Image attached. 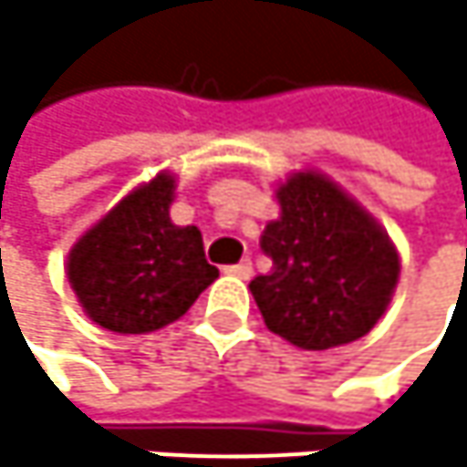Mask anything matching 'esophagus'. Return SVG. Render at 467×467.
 <instances>
[{
	"label": "esophagus",
	"mask_w": 467,
	"mask_h": 467,
	"mask_svg": "<svg viewBox=\"0 0 467 467\" xmlns=\"http://www.w3.org/2000/svg\"><path fill=\"white\" fill-rule=\"evenodd\" d=\"M223 272H226V275H232V277L249 280V277H252V263H249V260H241V263H235V265H226Z\"/></svg>",
	"instance_id": "34e87169"
}]
</instances>
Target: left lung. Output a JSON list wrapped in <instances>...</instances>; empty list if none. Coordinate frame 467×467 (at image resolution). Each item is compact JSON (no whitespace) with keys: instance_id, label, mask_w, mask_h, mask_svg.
<instances>
[{"instance_id":"1","label":"left lung","mask_w":467,"mask_h":467,"mask_svg":"<svg viewBox=\"0 0 467 467\" xmlns=\"http://www.w3.org/2000/svg\"><path fill=\"white\" fill-rule=\"evenodd\" d=\"M280 218L260 249L272 272L249 283L265 327L302 350H330L367 336L395 294L400 260L387 229L317 171L277 187Z\"/></svg>"}]
</instances>
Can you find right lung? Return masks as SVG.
<instances>
[{"mask_svg":"<svg viewBox=\"0 0 467 467\" xmlns=\"http://www.w3.org/2000/svg\"><path fill=\"white\" fill-rule=\"evenodd\" d=\"M176 176L156 173L69 252L67 277L86 317L114 333H150L190 311L218 277L199 226H176Z\"/></svg>","mask_w":467,"mask_h":467,"instance_id":"1","label":"right lung"}]
</instances>
